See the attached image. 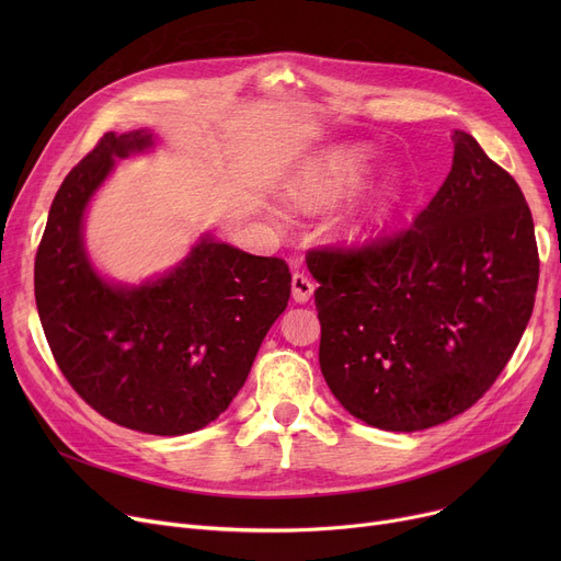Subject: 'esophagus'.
Segmentation results:
<instances>
[{
	"mask_svg": "<svg viewBox=\"0 0 561 561\" xmlns=\"http://www.w3.org/2000/svg\"><path fill=\"white\" fill-rule=\"evenodd\" d=\"M290 288H293V300H296L298 305L309 302L311 296H313V284H311V279H309L307 275H302V273L293 275Z\"/></svg>",
	"mask_w": 561,
	"mask_h": 561,
	"instance_id": "obj_1",
	"label": "esophagus"
}]
</instances>
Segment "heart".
Wrapping results in <instances>:
<instances>
[{
    "instance_id": "obj_1",
    "label": "heart",
    "mask_w": 561,
    "mask_h": 561,
    "mask_svg": "<svg viewBox=\"0 0 561 561\" xmlns=\"http://www.w3.org/2000/svg\"><path fill=\"white\" fill-rule=\"evenodd\" d=\"M375 168L366 145H339L307 159L284 186L286 199L300 211H325L357 193ZM407 186L398 174H387L339 220L336 239L350 248L375 243L402 214Z\"/></svg>"
}]
</instances>
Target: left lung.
<instances>
[{
    "instance_id": "left-lung-1",
    "label": "left lung",
    "mask_w": 561,
    "mask_h": 561,
    "mask_svg": "<svg viewBox=\"0 0 561 561\" xmlns=\"http://www.w3.org/2000/svg\"><path fill=\"white\" fill-rule=\"evenodd\" d=\"M453 170L414 227L311 250L320 370L352 416L389 432L446 423L503 373L535 309L539 252L514 176L455 131Z\"/></svg>"
}]
</instances>
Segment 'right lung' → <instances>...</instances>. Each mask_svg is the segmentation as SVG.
I'll use <instances>...</instances> for the list:
<instances>
[{
  "instance_id": "1",
  "label": "right lung",
  "mask_w": 561,
  "mask_h": 561,
  "mask_svg": "<svg viewBox=\"0 0 561 561\" xmlns=\"http://www.w3.org/2000/svg\"><path fill=\"white\" fill-rule=\"evenodd\" d=\"M150 129L104 134L58 188L36 254V307L72 389L117 425L180 436L216 421L245 385L290 298L288 265L206 231L172 271L140 284L98 273L83 218L117 159L150 152Z\"/></svg>"
}]
</instances>
